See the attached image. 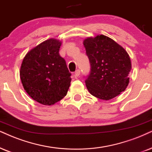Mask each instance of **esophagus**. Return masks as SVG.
<instances>
[{
	"instance_id": "esophagus-1",
	"label": "esophagus",
	"mask_w": 152,
	"mask_h": 152,
	"mask_svg": "<svg viewBox=\"0 0 152 152\" xmlns=\"http://www.w3.org/2000/svg\"><path fill=\"white\" fill-rule=\"evenodd\" d=\"M80 71L79 70V69H77L76 71V72H75V74H74V75H75V76H79L80 75Z\"/></svg>"
}]
</instances>
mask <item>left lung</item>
<instances>
[{
	"instance_id": "1",
	"label": "left lung",
	"mask_w": 152,
	"mask_h": 152,
	"mask_svg": "<svg viewBox=\"0 0 152 152\" xmlns=\"http://www.w3.org/2000/svg\"><path fill=\"white\" fill-rule=\"evenodd\" d=\"M90 63L86 85L92 95L109 100L119 95L129 83L131 61L121 45L104 35L83 41Z\"/></svg>"
}]
</instances>
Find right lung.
Wrapping results in <instances>:
<instances>
[{"mask_svg":"<svg viewBox=\"0 0 152 152\" xmlns=\"http://www.w3.org/2000/svg\"><path fill=\"white\" fill-rule=\"evenodd\" d=\"M62 42L50 38L29 50L23 59L20 76L25 91L43 105L64 98L69 88L71 73L59 55Z\"/></svg>","mask_w":152,"mask_h":152,"instance_id":"obj_1","label":"right lung"}]
</instances>
